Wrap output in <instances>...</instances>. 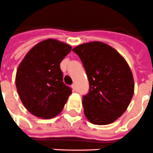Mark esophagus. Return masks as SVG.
I'll return each instance as SVG.
<instances>
[{"label":"esophagus","mask_w":153,"mask_h":153,"mask_svg":"<svg viewBox=\"0 0 153 153\" xmlns=\"http://www.w3.org/2000/svg\"><path fill=\"white\" fill-rule=\"evenodd\" d=\"M71 88L73 89V91H76V84H72L71 85Z\"/></svg>","instance_id":"34e87169"}]
</instances>
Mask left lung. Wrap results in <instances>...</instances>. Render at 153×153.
Returning a JSON list of instances; mask_svg holds the SVG:
<instances>
[{"label":"left lung","mask_w":153,"mask_h":153,"mask_svg":"<svg viewBox=\"0 0 153 153\" xmlns=\"http://www.w3.org/2000/svg\"><path fill=\"white\" fill-rule=\"evenodd\" d=\"M81 58L90 90L83 96L86 119L94 124L114 122L130 104L134 93L132 71L114 48L102 42L80 44L72 49Z\"/></svg>","instance_id":"left-lung-1"}]
</instances>
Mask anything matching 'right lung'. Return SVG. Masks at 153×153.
Masks as SVG:
<instances>
[{
    "label": "right lung",
    "mask_w": 153,
    "mask_h": 153,
    "mask_svg": "<svg viewBox=\"0 0 153 153\" xmlns=\"http://www.w3.org/2000/svg\"><path fill=\"white\" fill-rule=\"evenodd\" d=\"M71 47L53 39L37 44L18 67L17 91L23 105L34 116L52 119L61 113L71 89L63 83L60 69Z\"/></svg>",
    "instance_id": "obj_1"
}]
</instances>
